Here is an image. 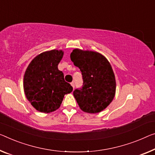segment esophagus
Listing matches in <instances>:
<instances>
[{"mask_svg": "<svg viewBox=\"0 0 155 155\" xmlns=\"http://www.w3.org/2000/svg\"><path fill=\"white\" fill-rule=\"evenodd\" d=\"M71 86H72V87H73V89H74V88H75V83H74V82H71Z\"/></svg>", "mask_w": 155, "mask_h": 155, "instance_id": "obj_1", "label": "esophagus"}]
</instances>
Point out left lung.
<instances>
[{
    "label": "left lung",
    "mask_w": 155,
    "mask_h": 155,
    "mask_svg": "<svg viewBox=\"0 0 155 155\" xmlns=\"http://www.w3.org/2000/svg\"><path fill=\"white\" fill-rule=\"evenodd\" d=\"M71 59L82 75V87L73 91L80 108L90 114L101 112L115 96L116 80L110 63L99 53L80 49L73 50Z\"/></svg>",
    "instance_id": "left-lung-1"
}]
</instances>
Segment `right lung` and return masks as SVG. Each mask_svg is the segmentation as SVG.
<instances>
[{"mask_svg": "<svg viewBox=\"0 0 155 155\" xmlns=\"http://www.w3.org/2000/svg\"><path fill=\"white\" fill-rule=\"evenodd\" d=\"M64 52L52 50L39 54L32 59L23 78V89L31 104L37 111L50 113L60 107L64 95L73 87L64 80L58 64Z\"/></svg>", "mask_w": 155, "mask_h": 155, "instance_id": "1", "label": "right lung"}]
</instances>
